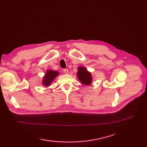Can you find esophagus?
<instances>
[{"label": "esophagus", "instance_id": "esophagus-1", "mask_svg": "<svg viewBox=\"0 0 147 147\" xmlns=\"http://www.w3.org/2000/svg\"><path fill=\"white\" fill-rule=\"evenodd\" d=\"M64 73L65 74H68V69H64Z\"/></svg>", "mask_w": 147, "mask_h": 147}]
</instances>
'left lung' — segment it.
<instances>
[{"instance_id":"left-lung-1","label":"left lung","mask_w":147,"mask_h":147,"mask_svg":"<svg viewBox=\"0 0 147 147\" xmlns=\"http://www.w3.org/2000/svg\"><path fill=\"white\" fill-rule=\"evenodd\" d=\"M78 77L79 80L85 85H89L92 83L91 73L83 67H79L78 68Z\"/></svg>"}]
</instances>
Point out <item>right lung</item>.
<instances>
[{
	"label": "right lung",
	"mask_w": 147,
	"mask_h": 147,
	"mask_svg": "<svg viewBox=\"0 0 147 147\" xmlns=\"http://www.w3.org/2000/svg\"><path fill=\"white\" fill-rule=\"evenodd\" d=\"M58 75H59V73L57 71L48 70L43 78V84L46 86H48Z\"/></svg>",
	"instance_id": "add662e5"
}]
</instances>
